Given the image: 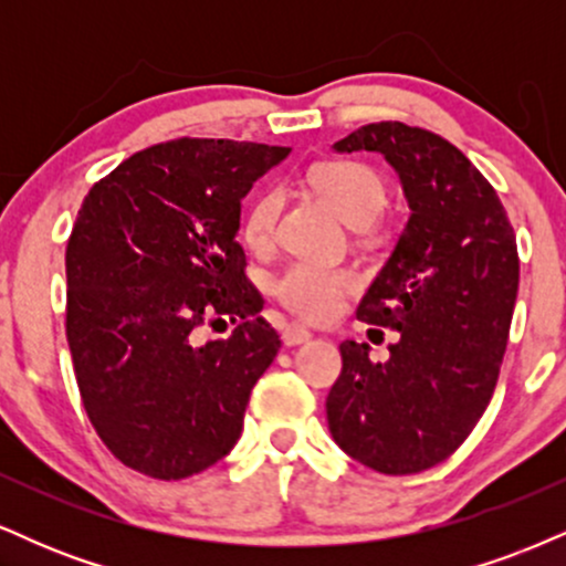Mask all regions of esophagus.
<instances>
[{"label":"esophagus","instance_id":"obj_1","mask_svg":"<svg viewBox=\"0 0 566 566\" xmlns=\"http://www.w3.org/2000/svg\"><path fill=\"white\" fill-rule=\"evenodd\" d=\"M311 337H314V335H311L308 329L297 327V324H290V327L282 333V343L287 348H295V346H303V343H308Z\"/></svg>","mask_w":566,"mask_h":566}]
</instances>
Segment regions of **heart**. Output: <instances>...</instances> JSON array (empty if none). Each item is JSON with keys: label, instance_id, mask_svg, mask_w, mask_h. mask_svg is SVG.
Returning a JSON list of instances; mask_svg holds the SVG:
<instances>
[{"label": "heart", "instance_id": "b5f03b06", "mask_svg": "<svg viewBox=\"0 0 566 566\" xmlns=\"http://www.w3.org/2000/svg\"><path fill=\"white\" fill-rule=\"evenodd\" d=\"M311 180L324 199L346 223H373L386 205V184L373 167L361 161H329L316 167ZM279 212V191L258 193L247 207L242 233L247 244L261 247L271 239ZM356 287V274L350 269H329L319 263H290L274 282L279 303L292 314L311 322H324L337 311L340 297Z\"/></svg>", "mask_w": 566, "mask_h": 566}]
</instances>
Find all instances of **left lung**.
Wrapping results in <instances>:
<instances>
[{
	"instance_id": "left-lung-1",
	"label": "left lung",
	"mask_w": 566,
	"mask_h": 566,
	"mask_svg": "<svg viewBox=\"0 0 566 566\" xmlns=\"http://www.w3.org/2000/svg\"><path fill=\"white\" fill-rule=\"evenodd\" d=\"M337 154H380L409 220L356 316L399 333L388 361L340 343L329 433L367 469L420 473L463 444L495 391L518 292L516 237L495 188L452 143L401 122L367 125Z\"/></svg>"
}]
</instances>
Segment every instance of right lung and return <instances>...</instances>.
I'll use <instances>...</instances> for the list:
<instances>
[{"mask_svg":"<svg viewBox=\"0 0 566 566\" xmlns=\"http://www.w3.org/2000/svg\"><path fill=\"white\" fill-rule=\"evenodd\" d=\"M290 148L180 138L90 188L66 250V337L82 405L129 469L186 479L233 450L282 346L237 244L242 199ZM231 315L226 342L196 340Z\"/></svg>","mask_w":566,"mask_h":566,"instance_id":"add662e5","label":"right lung"}]
</instances>
